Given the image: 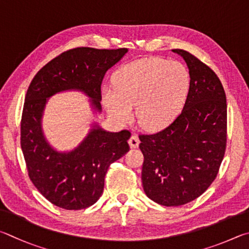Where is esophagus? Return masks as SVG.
I'll return each instance as SVG.
<instances>
[{
	"mask_svg": "<svg viewBox=\"0 0 249 249\" xmlns=\"http://www.w3.org/2000/svg\"><path fill=\"white\" fill-rule=\"evenodd\" d=\"M129 145L131 149H137V147L139 146V144H140V140H139V138L137 134H132L131 138L129 139Z\"/></svg>",
	"mask_w": 249,
	"mask_h": 249,
	"instance_id": "1",
	"label": "esophagus"
}]
</instances>
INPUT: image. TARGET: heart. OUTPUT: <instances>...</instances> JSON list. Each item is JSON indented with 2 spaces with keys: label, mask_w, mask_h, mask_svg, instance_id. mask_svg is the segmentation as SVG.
<instances>
[{
  "label": "heart",
  "mask_w": 249,
  "mask_h": 249,
  "mask_svg": "<svg viewBox=\"0 0 249 249\" xmlns=\"http://www.w3.org/2000/svg\"><path fill=\"white\" fill-rule=\"evenodd\" d=\"M190 76L177 61L145 58L124 64L103 89V100L116 120H131L136 106L139 124L156 131L175 120L188 97Z\"/></svg>",
  "instance_id": "b5f03b06"
}]
</instances>
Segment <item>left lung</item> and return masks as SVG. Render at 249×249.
<instances>
[{"label": "left lung", "mask_w": 249, "mask_h": 249, "mask_svg": "<svg viewBox=\"0 0 249 249\" xmlns=\"http://www.w3.org/2000/svg\"><path fill=\"white\" fill-rule=\"evenodd\" d=\"M189 69L181 112L154 134H141L142 184L154 202L178 207L197 199L215 179L226 147L228 106L220 78L190 52L173 49Z\"/></svg>", "instance_id": "obj_1"}]
</instances>
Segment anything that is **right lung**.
<instances>
[{"mask_svg": "<svg viewBox=\"0 0 249 249\" xmlns=\"http://www.w3.org/2000/svg\"><path fill=\"white\" fill-rule=\"evenodd\" d=\"M128 52L81 47L63 52L39 71L27 89L20 122V146L28 176L48 201L65 210L86 209L103 194L110 164L129 151L128 130L109 132L97 124L75 149L58 152L43 136L41 119L51 96L80 90L102 111V82L106 72Z\"/></svg>", "mask_w": 249, "mask_h": 249, "instance_id": "obj_1", "label": "right lung"}]
</instances>
